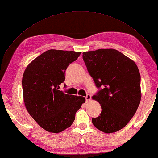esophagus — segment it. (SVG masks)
Listing matches in <instances>:
<instances>
[{"label": "esophagus", "mask_w": 158, "mask_h": 158, "mask_svg": "<svg viewBox=\"0 0 158 158\" xmlns=\"http://www.w3.org/2000/svg\"><path fill=\"white\" fill-rule=\"evenodd\" d=\"M85 98H86V101H89L90 100V98H91L90 94H87L86 97H85Z\"/></svg>", "instance_id": "esophagus-1"}]
</instances>
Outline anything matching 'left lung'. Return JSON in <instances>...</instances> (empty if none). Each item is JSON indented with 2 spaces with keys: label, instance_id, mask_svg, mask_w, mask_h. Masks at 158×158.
Returning <instances> with one entry per match:
<instances>
[{
  "label": "left lung",
  "instance_id": "1",
  "mask_svg": "<svg viewBox=\"0 0 158 158\" xmlns=\"http://www.w3.org/2000/svg\"><path fill=\"white\" fill-rule=\"evenodd\" d=\"M96 86L102 89L92 99L101 105V113L92 122L100 131L114 133L127 125L135 114L141 98V76L136 64L114 49L82 53Z\"/></svg>",
  "mask_w": 158,
  "mask_h": 158
}]
</instances>
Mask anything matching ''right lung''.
<instances>
[{
    "mask_svg": "<svg viewBox=\"0 0 158 158\" xmlns=\"http://www.w3.org/2000/svg\"><path fill=\"white\" fill-rule=\"evenodd\" d=\"M80 54V52L49 49L33 60L24 72L22 86L25 107L48 132L57 133L70 127L76 113L86 101L83 97L59 90L68 66Z\"/></svg>",
    "mask_w": 158,
    "mask_h": 158,
    "instance_id": "obj_1",
    "label": "right lung"
}]
</instances>
